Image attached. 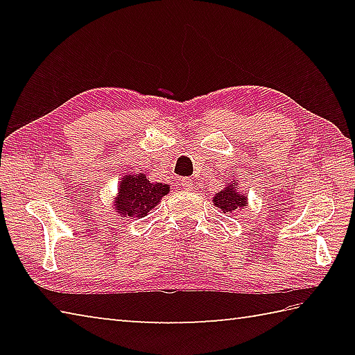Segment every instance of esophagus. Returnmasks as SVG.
I'll list each match as a JSON object with an SVG mask.
<instances>
[{
  "label": "esophagus",
  "instance_id": "obj_1",
  "mask_svg": "<svg viewBox=\"0 0 355 355\" xmlns=\"http://www.w3.org/2000/svg\"><path fill=\"white\" fill-rule=\"evenodd\" d=\"M180 186H182V189H184V191H189V189H192V180L191 178H182L180 180Z\"/></svg>",
  "mask_w": 355,
  "mask_h": 355
}]
</instances>
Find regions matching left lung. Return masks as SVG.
Returning a JSON list of instances; mask_svg holds the SVG:
<instances>
[{
  "label": "left lung",
  "instance_id": "left-lung-1",
  "mask_svg": "<svg viewBox=\"0 0 355 355\" xmlns=\"http://www.w3.org/2000/svg\"><path fill=\"white\" fill-rule=\"evenodd\" d=\"M213 202H214V205L220 209V211L232 213V211H236L238 208L245 207L248 197H245L244 194H239L235 188V183H230L225 189L219 191L218 194L213 197Z\"/></svg>",
  "mask_w": 355,
  "mask_h": 355
}]
</instances>
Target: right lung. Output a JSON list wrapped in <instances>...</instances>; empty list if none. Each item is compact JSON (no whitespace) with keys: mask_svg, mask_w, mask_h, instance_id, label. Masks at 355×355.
Segmentation results:
<instances>
[{"mask_svg":"<svg viewBox=\"0 0 355 355\" xmlns=\"http://www.w3.org/2000/svg\"><path fill=\"white\" fill-rule=\"evenodd\" d=\"M169 192V186L152 183L144 173L127 175L119 188L116 209L123 218H144Z\"/></svg>","mask_w":355,"mask_h":355,"instance_id":"1","label":"right lung"}]
</instances>
